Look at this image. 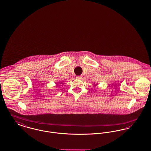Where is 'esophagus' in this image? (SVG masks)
Returning <instances> with one entry per match:
<instances>
[{
  "instance_id": "esophagus-1",
  "label": "esophagus",
  "mask_w": 151,
  "mask_h": 151,
  "mask_svg": "<svg viewBox=\"0 0 151 151\" xmlns=\"http://www.w3.org/2000/svg\"><path fill=\"white\" fill-rule=\"evenodd\" d=\"M81 78H82V77L81 76H76V79H80Z\"/></svg>"
}]
</instances>
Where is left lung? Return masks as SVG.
Instances as JSON below:
<instances>
[{
    "instance_id": "8db88e82",
    "label": "left lung",
    "mask_w": 151,
    "mask_h": 151,
    "mask_svg": "<svg viewBox=\"0 0 151 151\" xmlns=\"http://www.w3.org/2000/svg\"><path fill=\"white\" fill-rule=\"evenodd\" d=\"M98 85V84H93V86H94V87H96V86H97Z\"/></svg>"
}]
</instances>
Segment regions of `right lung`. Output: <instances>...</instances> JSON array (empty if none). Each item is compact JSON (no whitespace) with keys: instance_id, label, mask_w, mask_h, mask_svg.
Here are the masks:
<instances>
[{"instance_id":"1","label":"right lung","mask_w":151,"mask_h":151,"mask_svg":"<svg viewBox=\"0 0 151 151\" xmlns=\"http://www.w3.org/2000/svg\"><path fill=\"white\" fill-rule=\"evenodd\" d=\"M63 82H62V81H60V82H57V83H56V86H58L59 84H63Z\"/></svg>"}]
</instances>
